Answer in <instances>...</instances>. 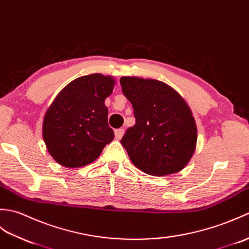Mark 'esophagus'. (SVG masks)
I'll list each match as a JSON object with an SVG mask.
<instances>
[{"label": "esophagus", "instance_id": "obj_1", "mask_svg": "<svg viewBox=\"0 0 249 249\" xmlns=\"http://www.w3.org/2000/svg\"><path fill=\"white\" fill-rule=\"evenodd\" d=\"M124 129H117V130H115V139H116V140H120L121 137L124 136Z\"/></svg>", "mask_w": 249, "mask_h": 249}]
</instances>
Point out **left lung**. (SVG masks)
I'll return each instance as SVG.
<instances>
[{"label":"left lung","instance_id":"obj_1","mask_svg":"<svg viewBox=\"0 0 249 249\" xmlns=\"http://www.w3.org/2000/svg\"><path fill=\"white\" fill-rule=\"evenodd\" d=\"M120 85L136 119L120 142L132 163L151 176L179 173L196 149L197 126L190 107L161 81L123 76Z\"/></svg>","mask_w":249,"mask_h":249}]
</instances>
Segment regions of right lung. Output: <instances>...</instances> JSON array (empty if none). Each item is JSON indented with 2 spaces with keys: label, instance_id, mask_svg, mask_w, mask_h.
Wrapping results in <instances>:
<instances>
[{
  "label": "right lung",
  "instance_id": "obj_1",
  "mask_svg": "<svg viewBox=\"0 0 249 249\" xmlns=\"http://www.w3.org/2000/svg\"><path fill=\"white\" fill-rule=\"evenodd\" d=\"M110 75L93 73L70 82L47 109L42 137L49 153L65 167H82L100 156L114 140L104 104L113 92Z\"/></svg>",
  "mask_w": 249,
  "mask_h": 249
}]
</instances>
